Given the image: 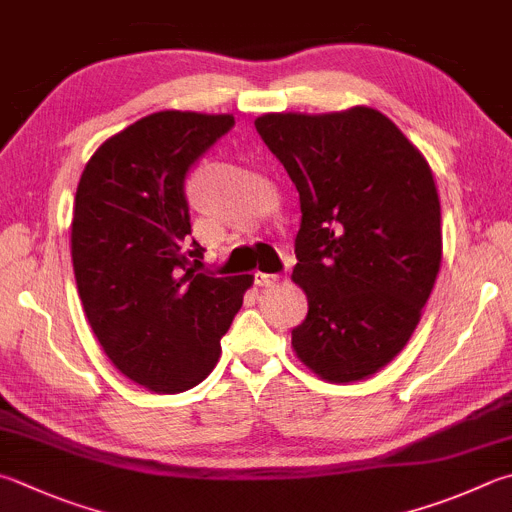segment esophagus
<instances>
[{"mask_svg":"<svg viewBox=\"0 0 512 512\" xmlns=\"http://www.w3.org/2000/svg\"><path fill=\"white\" fill-rule=\"evenodd\" d=\"M276 281H278V274H265V272H256L254 274V283L258 287H269V285H274Z\"/></svg>","mask_w":512,"mask_h":512,"instance_id":"obj_1","label":"esophagus"}]
</instances>
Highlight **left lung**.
I'll return each instance as SVG.
<instances>
[{
  "label": "left lung",
  "mask_w": 512,
  "mask_h": 512,
  "mask_svg": "<svg viewBox=\"0 0 512 512\" xmlns=\"http://www.w3.org/2000/svg\"><path fill=\"white\" fill-rule=\"evenodd\" d=\"M256 131L301 200L292 281L307 296L298 359L332 383L361 381L417 327L441 265V207L423 153L381 111L265 113Z\"/></svg>",
  "instance_id": "left-lung-1"
}]
</instances>
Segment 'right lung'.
Wrapping results in <instances>:
<instances>
[{
	"instance_id": "1",
	"label": "right lung",
	"mask_w": 512,
	"mask_h": 512,
	"mask_svg": "<svg viewBox=\"0 0 512 512\" xmlns=\"http://www.w3.org/2000/svg\"><path fill=\"white\" fill-rule=\"evenodd\" d=\"M234 115L158 111L102 142L75 191L71 256L84 314L124 376L156 394L205 381L254 276L189 267L185 178ZM198 263V260H196Z\"/></svg>"
}]
</instances>
